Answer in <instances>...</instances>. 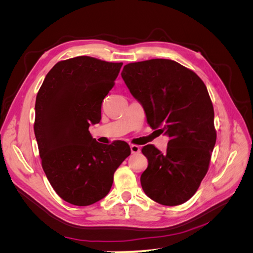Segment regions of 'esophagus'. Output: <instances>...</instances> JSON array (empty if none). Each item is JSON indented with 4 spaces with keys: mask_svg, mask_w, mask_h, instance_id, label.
I'll return each mask as SVG.
<instances>
[{
    "mask_svg": "<svg viewBox=\"0 0 253 253\" xmlns=\"http://www.w3.org/2000/svg\"><path fill=\"white\" fill-rule=\"evenodd\" d=\"M129 148H131L132 154H137V153H139V152H140V147H139V145L131 144V145H129Z\"/></svg>",
    "mask_w": 253,
    "mask_h": 253,
    "instance_id": "1",
    "label": "esophagus"
}]
</instances>
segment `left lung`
Here are the masks:
<instances>
[{
  "label": "left lung",
  "instance_id": "obj_1",
  "mask_svg": "<svg viewBox=\"0 0 253 253\" xmlns=\"http://www.w3.org/2000/svg\"><path fill=\"white\" fill-rule=\"evenodd\" d=\"M121 76L150 126L170 137L166 153L153 144L141 149L149 163L140 177L144 193L160 205L186 203L208 172L216 141L208 89L193 71L168 59L128 63Z\"/></svg>",
  "mask_w": 253,
  "mask_h": 253
}]
</instances>
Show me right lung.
Returning a JSON list of instances; mask_svg holds the SVG:
<instances>
[{
	"label": "right lung",
	"instance_id": "1",
	"mask_svg": "<svg viewBox=\"0 0 253 253\" xmlns=\"http://www.w3.org/2000/svg\"><path fill=\"white\" fill-rule=\"evenodd\" d=\"M121 66L87 56L60 61L38 91L34 129L42 168L56 193L72 205L89 206L108 195L115 171L131 154L126 142L104 145L88 131L100 121Z\"/></svg>",
	"mask_w": 253,
	"mask_h": 253
}]
</instances>
